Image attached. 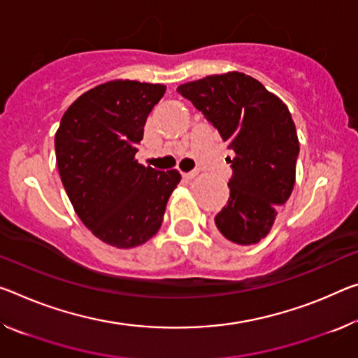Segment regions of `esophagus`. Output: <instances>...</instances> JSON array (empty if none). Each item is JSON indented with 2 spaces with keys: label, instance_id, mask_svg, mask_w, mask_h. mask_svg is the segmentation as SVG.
Wrapping results in <instances>:
<instances>
[{
  "label": "esophagus",
  "instance_id": "esophagus-1",
  "mask_svg": "<svg viewBox=\"0 0 358 358\" xmlns=\"http://www.w3.org/2000/svg\"><path fill=\"white\" fill-rule=\"evenodd\" d=\"M196 175H197V172H186V173H183V178L192 180V178H196Z\"/></svg>",
  "mask_w": 358,
  "mask_h": 358
}]
</instances>
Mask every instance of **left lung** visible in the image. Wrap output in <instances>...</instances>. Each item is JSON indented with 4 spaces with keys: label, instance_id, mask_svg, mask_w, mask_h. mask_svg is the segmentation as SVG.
Returning a JSON list of instances; mask_svg holds the SVG:
<instances>
[{
    "label": "left lung",
    "instance_id": "left-lung-1",
    "mask_svg": "<svg viewBox=\"0 0 358 358\" xmlns=\"http://www.w3.org/2000/svg\"><path fill=\"white\" fill-rule=\"evenodd\" d=\"M178 92L202 111L234 157L229 201L215 217L224 239L253 245L269 234L277 206L288 201L299 143L283 101L258 79L239 71L210 75L178 86Z\"/></svg>",
    "mask_w": 358,
    "mask_h": 358
}]
</instances>
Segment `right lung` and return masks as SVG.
<instances>
[{"label":"right lung","instance_id":"right-lung-1","mask_svg":"<svg viewBox=\"0 0 358 358\" xmlns=\"http://www.w3.org/2000/svg\"><path fill=\"white\" fill-rule=\"evenodd\" d=\"M164 84L113 79L68 106L55 132L60 180L90 232L116 248H134L161 228L178 170L161 172L135 155Z\"/></svg>","mask_w":358,"mask_h":358}]
</instances>
